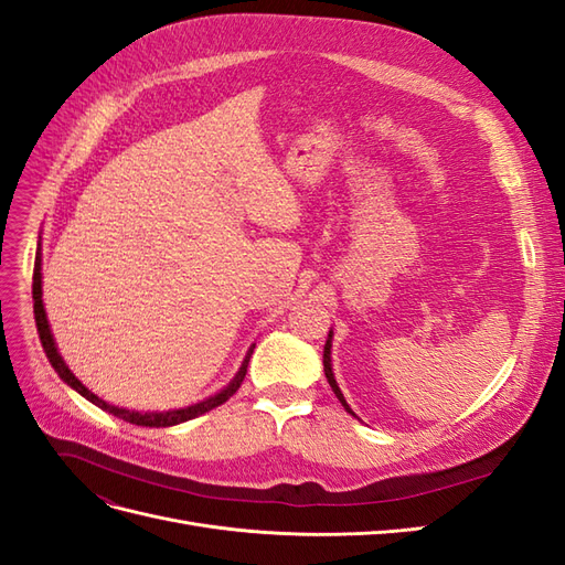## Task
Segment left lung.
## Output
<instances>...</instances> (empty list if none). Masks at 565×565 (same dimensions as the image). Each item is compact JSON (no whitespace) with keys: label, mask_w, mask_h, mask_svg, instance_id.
Listing matches in <instances>:
<instances>
[{"label":"left lung","mask_w":565,"mask_h":565,"mask_svg":"<svg viewBox=\"0 0 565 565\" xmlns=\"http://www.w3.org/2000/svg\"><path fill=\"white\" fill-rule=\"evenodd\" d=\"M330 349H332V330H330V334H328V341H324V351H322V365H324V377H328V382H330V386H332V391H334V396L341 401V405L347 407V413H351L353 415V409L349 407V403L344 401V393L339 391V386H337V380H334V372H332V358H330Z\"/></svg>","instance_id":"left-lung-1"}]
</instances>
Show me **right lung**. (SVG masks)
<instances>
[{"label":"right lung","mask_w":565,"mask_h":565,"mask_svg":"<svg viewBox=\"0 0 565 565\" xmlns=\"http://www.w3.org/2000/svg\"><path fill=\"white\" fill-rule=\"evenodd\" d=\"M32 299H35V322H38L40 341H42V347H44V353H46V358H49L51 367H54V370L58 372V377H61L67 386H73L77 393H82L84 398L92 401L94 405H98L100 409H106V413H110V415H115V417H119V419H125V422H129V424H136V426H174V424L193 419V417H198V415L210 413V409L218 407L221 403H226V401L233 396V393H235L237 388H241V384H243V380H245V374H247V365H249V358H252V351H254V349L247 351L245 361H243L241 370H237L233 382H231L224 391H218L216 396H212V398H207V401H202V403L188 405V407H181V409H169V413H136V409H125V407L110 405V403H106V401H100V398L96 396V393H92L87 386H84V384L75 377V374H73L71 370H67V365L63 363V358H61V353H58V349H56L54 334H51V330H49V320H46V311H44V303H42V256H40V254H38V259H35V273H32Z\"/></svg>","instance_id":"add662e5"}]
</instances>
